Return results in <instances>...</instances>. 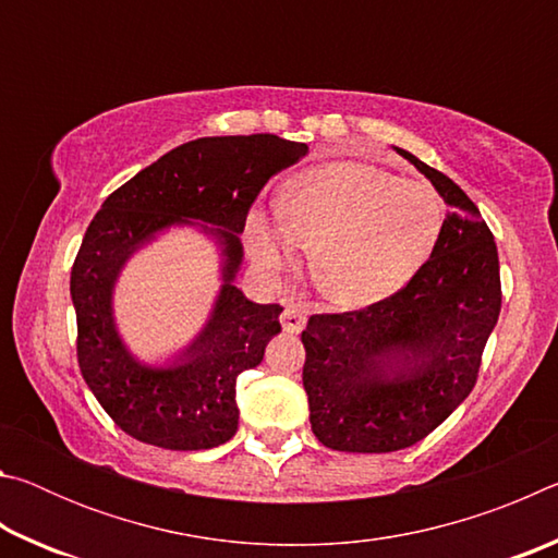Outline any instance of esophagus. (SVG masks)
Instances as JSON below:
<instances>
[{
	"mask_svg": "<svg viewBox=\"0 0 558 558\" xmlns=\"http://www.w3.org/2000/svg\"><path fill=\"white\" fill-rule=\"evenodd\" d=\"M280 323H282V329H286V332H290V335H298L300 329L305 327V323H307V315L302 313V310H300L298 305H288L286 310H282Z\"/></svg>",
	"mask_w": 558,
	"mask_h": 558,
	"instance_id": "obj_1",
	"label": "esophagus"
}]
</instances>
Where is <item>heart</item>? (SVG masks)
<instances>
[{
    "mask_svg": "<svg viewBox=\"0 0 558 558\" xmlns=\"http://www.w3.org/2000/svg\"><path fill=\"white\" fill-rule=\"evenodd\" d=\"M446 209L421 182L362 162H327L290 177L276 216L253 214L248 243L260 266L288 263L313 243L315 286L342 307H366L399 292L430 258Z\"/></svg>",
    "mask_w": 558,
    "mask_h": 558,
    "instance_id": "b5f03b06",
    "label": "heart"
}]
</instances>
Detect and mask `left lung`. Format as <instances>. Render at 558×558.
Wrapping results in <instances>:
<instances>
[{
    "mask_svg": "<svg viewBox=\"0 0 558 558\" xmlns=\"http://www.w3.org/2000/svg\"><path fill=\"white\" fill-rule=\"evenodd\" d=\"M448 204L440 239L391 298L323 313L302 332L310 423L323 446L393 452L436 430L477 381L502 307L495 235L470 196L405 149Z\"/></svg>",
    "mask_w": 558,
    "mask_h": 558,
    "instance_id": "left-lung-1",
    "label": "left lung"
}]
</instances>
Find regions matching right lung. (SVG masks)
I'll list each match as a JSON object with an SVG mask.
<instances>
[{
    "label": "right lung",
    "mask_w": 558,
    "mask_h": 558,
    "mask_svg": "<svg viewBox=\"0 0 558 558\" xmlns=\"http://www.w3.org/2000/svg\"><path fill=\"white\" fill-rule=\"evenodd\" d=\"M305 155L307 145L268 132L192 140L116 189L90 221L71 268L75 354L88 389L128 436L167 450H209L235 436V376L260 364L282 313L231 286L239 233L268 179ZM186 218L220 226L213 232L225 245V286L197 342L169 371H149L119 342L111 286L130 252Z\"/></svg>",
    "instance_id": "1"
}]
</instances>
